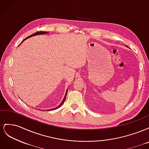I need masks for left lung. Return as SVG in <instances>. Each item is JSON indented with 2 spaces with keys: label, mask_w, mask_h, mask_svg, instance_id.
Wrapping results in <instances>:
<instances>
[{
  "label": "left lung",
  "mask_w": 149,
  "mask_h": 149,
  "mask_svg": "<svg viewBox=\"0 0 149 149\" xmlns=\"http://www.w3.org/2000/svg\"><path fill=\"white\" fill-rule=\"evenodd\" d=\"M126 47H127V46H126Z\"/></svg>",
  "instance_id": "8db88e82"
}]
</instances>
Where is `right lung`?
Wrapping results in <instances>:
<instances>
[{
	"mask_svg": "<svg viewBox=\"0 0 149 149\" xmlns=\"http://www.w3.org/2000/svg\"><path fill=\"white\" fill-rule=\"evenodd\" d=\"M48 33V31H37V32H36V33H33V34H32V35H30V36H29L28 37H26V38H25V40H24V41H25V40H26L27 38H30V37H33V36H36V35H43V34H47ZM23 41V42H24ZM67 92H68V89H67ZM67 92H66V93L65 94V97H64V99H63V101L61 102V103L58 106V107H55V108H53V109H48V111H52V110H55V109H57V108H59L60 106H61L62 105H63V104L64 103V102H65V100H66V94H67ZM42 111V110H41Z\"/></svg>",
	"mask_w": 149,
	"mask_h": 149,
	"instance_id": "obj_1",
	"label": "right lung"
}]
</instances>
